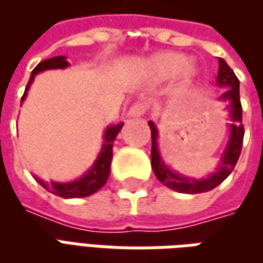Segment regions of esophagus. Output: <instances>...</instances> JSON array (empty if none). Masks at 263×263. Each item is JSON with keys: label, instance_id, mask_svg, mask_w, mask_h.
I'll list each match as a JSON object with an SVG mask.
<instances>
[{"label": "esophagus", "instance_id": "esophagus-1", "mask_svg": "<svg viewBox=\"0 0 263 263\" xmlns=\"http://www.w3.org/2000/svg\"><path fill=\"white\" fill-rule=\"evenodd\" d=\"M145 111H146L145 104L135 103V104H132L131 107H129V109H128L126 115H128V117H142V115L145 114Z\"/></svg>", "mask_w": 263, "mask_h": 263}]
</instances>
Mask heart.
<instances>
[{
  "label": "heart",
  "mask_w": 263,
  "mask_h": 263,
  "mask_svg": "<svg viewBox=\"0 0 263 263\" xmlns=\"http://www.w3.org/2000/svg\"><path fill=\"white\" fill-rule=\"evenodd\" d=\"M148 71L152 79L163 81L177 73L179 81L183 87L190 86L197 77L198 70L193 62L184 60V56L175 52H163L155 54L148 62Z\"/></svg>",
  "instance_id": "heart-1"
}]
</instances>
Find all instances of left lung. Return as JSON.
Returning a JSON list of instances; mask_svg holds the SVG:
<instances>
[{"instance_id":"left-lung-1","label":"left lung","mask_w":263,"mask_h":263,"mask_svg":"<svg viewBox=\"0 0 263 263\" xmlns=\"http://www.w3.org/2000/svg\"><path fill=\"white\" fill-rule=\"evenodd\" d=\"M217 84L228 88L220 98L222 101H228L227 108L230 111V118L232 122L230 124V139H228L224 154L221 155L220 165L213 175H209L205 179H193V177L183 176L177 172L171 171L162 160L159 149H158V129L152 121L148 122L151 126V132H152L151 159H152V169H154L155 176L158 177V180L163 183L166 187L179 193L196 194L213 190L230 176V173L234 171L238 158L241 155L245 131L242 125V107H241V100H239V80L231 67L227 65L226 60L221 58H218Z\"/></svg>"}]
</instances>
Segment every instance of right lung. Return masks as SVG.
<instances>
[{
  "label": "right lung",
  "mask_w": 263,
  "mask_h": 263,
  "mask_svg": "<svg viewBox=\"0 0 263 263\" xmlns=\"http://www.w3.org/2000/svg\"><path fill=\"white\" fill-rule=\"evenodd\" d=\"M67 66H69V62L66 60V56H56V58H52V59L41 62L35 69L32 70L31 79L28 81L25 92H24V96H22V101L25 100L26 92L29 90L32 81H33V79H35V76H36L37 73L50 69H66ZM122 125H124V122H120V124H115V125H109L108 128L105 129L101 152H100L98 158L96 159V162H94V165L90 167V171L87 172L84 176H81L80 179H77V180H73V182L67 183H45L42 182V180H39L37 177L36 180L41 183L48 192L63 198L87 197V196H91V194H94L96 192H98V190L107 183V180H108L109 167H111V160H112V143H114L115 138L118 135V132L121 131Z\"/></svg>",
  "instance_id": "add662e5"
}]
</instances>
